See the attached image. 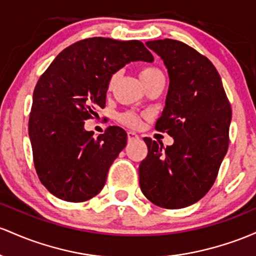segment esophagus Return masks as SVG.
<instances>
[{"label":"esophagus","instance_id":"1","mask_svg":"<svg viewBox=\"0 0 256 256\" xmlns=\"http://www.w3.org/2000/svg\"><path fill=\"white\" fill-rule=\"evenodd\" d=\"M128 140L129 142H133V140H139V136L134 132H128Z\"/></svg>","mask_w":256,"mask_h":256}]
</instances>
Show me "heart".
<instances>
[{
	"label": "heart",
	"instance_id": "heart-1",
	"mask_svg": "<svg viewBox=\"0 0 256 256\" xmlns=\"http://www.w3.org/2000/svg\"><path fill=\"white\" fill-rule=\"evenodd\" d=\"M157 74H160V71L158 70V68H145L140 71V80H142V82H145V81H148V80L152 78L154 76H156ZM112 82H114V78L111 80L110 84H112ZM120 120H122L123 123H126V124L130 126V127H136V126L139 124V118H138L136 114H122V116H120Z\"/></svg>",
	"mask_w": 256,
	"mask_h": 256
}]
</instances>
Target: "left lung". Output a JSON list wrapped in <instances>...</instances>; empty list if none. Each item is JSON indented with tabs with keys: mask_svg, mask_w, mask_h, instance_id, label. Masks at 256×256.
Here are the masks:
<instances>
[{
	"mask_svg": "<svg viewBox=\"0 0 256 256\" xmlns=\"http://www.w3.org/2000/svg\"><path fill=\"white\" fill-rule=\"evenodd\" d=\"M169 76L166 106L156 122L174 139L164 146L150 138L139 166L142 194L154 204L180 209L210 190L228 148L231 106L220 74L204 56L176 40L146 42Z\"/></svg>",
	"mask_w": 256,
	"mask_h": 256,
	"instance_id": "1",
	"label": "left lung"
}]
</instances>
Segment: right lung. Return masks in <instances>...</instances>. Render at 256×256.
<instances>
[{"mask_svg":"<svg viewBox=\"0 0 256 256\" xmlns=\"http://www.w3.org/2000/svg\"><path fill=\"white\" fill-rule=\"evenodd\" d=\"M132 62H152L154 56L136 40L92 37L65 48L40 77L28 136L37 175L53 196L84 202L104 188L127 133L110 127L96 138L84 120L105 108L111 77Z\"/></svg>","mask_w":256,"mask_h":256,"instance_id":"obj_1","label":"right lung"}]
</instances>
